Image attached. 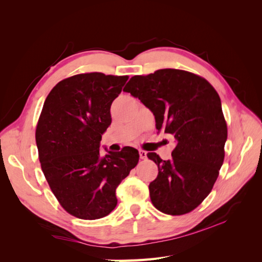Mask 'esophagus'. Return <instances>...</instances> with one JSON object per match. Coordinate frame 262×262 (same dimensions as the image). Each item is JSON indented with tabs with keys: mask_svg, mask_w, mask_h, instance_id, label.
<instances>
[{
	"mask_svg": "<svg viewBox=\"0 0 262 262\" xmlns=\"http://www.w3.org/2000/svg\"><path fill=\"white\" fill-rule=\"evenodd\" d=\"M139 154H140L141 160H146V158H147V153L145 152V150H143V149H140L139 150Z\"/></svg>",
	"mask_w": 262,
	"mask_h": 262,
	"instance_id": "1",
	"label": "esophagus"
}]
</instances>
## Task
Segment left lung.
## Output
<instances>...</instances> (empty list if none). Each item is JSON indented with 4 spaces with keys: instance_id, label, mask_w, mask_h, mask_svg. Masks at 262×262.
<instances>
[{
    "instance_id": "obj_1",
    "label": "left lung",
    "mask_w": 262,
    "mask_h": 262,
    "mask_svg": "<svg viewBox=\"0 0 262 262\" xmlns=\"http://www.w3.org/2000/svg\"><path fill=\"white\" fill-rule=\"evenodd\" d=\"M123 91L153 113L158 132L176 142L170 160L147 154L158 167L150 201L169 215L192 211L211 192L224 161L227 126L219 94L204 78L176 69L132 76Z\"/></svg>"
}]
</instances>
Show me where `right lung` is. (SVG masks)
I'll use <instances>...</instances> for the list:
<instances>
[{
  "instance_id": "1",
  "label": "right lung",
  "mask_w": 262,
  "mask_h": 262,
  "mask_svg": "<svg viewBox=\"0 0 262 262\" xmlns=\"http://www.w3.org/2000/svg\"><path fill=\"white\" fill-rule=\"evenodd\" d=\"M128 76L94 72L55 85L36 129L39 161L62 208L82 220H97L117 205L116 189L139 162L138 149L105 147L101 136L112 123L110 106Z\"/></svg>"
}]
</instances>
